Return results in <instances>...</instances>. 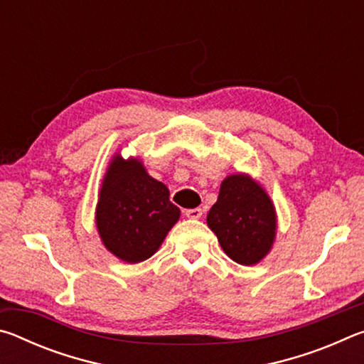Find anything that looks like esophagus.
Segmentation results:
<instances>
[{"instance_id":"obj_1","label":"esophagus","mask_w":364,"mask_h":364,"mask_svg":"<svg viewBox=\"0 0 364 364\" xmlns=\"http://www.w3.org/2000/svg\"><path fill=\"white\" fill-rule=\"evenodd\" d=\"M186 217L191 220H199L202 217V208H189L186 210Z\"/></svg>"}]
</instances>
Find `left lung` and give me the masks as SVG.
<instances>
[{
	"instance_id": "1",
	"label": "left lung",
	"mask_w": 364,
	"mask_h": 364,
	"mask_svg": "<svg viewBox=\"0 0 364 364\" xmlns=\"http://www.w3.org/2000/svg\"><path fill=\"white\" fill-rule=\"evenodd\" d=\"M207 225L231 260L250 267L273 249L278 215L260 183L247 173H232L221 181Z\"/></svg>"
}]
</instances>
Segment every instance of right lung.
Wrapping results in <instances>:
<instances>
[{
  "instance_id": "add662e5",
  "label": "right lung",
  "mask_w": 364,
  "mask_h": 364,
  "mask_svg": "<svg viewBox=\"0 0 364 364\" xmlns=\"http://www.w3.org/2000/svg\"><path fill=\"white\" fill-rule=\"evenodd\" d=\"M95 213L102 245L125 263L156 254L181 215L168 188L147 173L143 160L123 159L120 152L107 165Z\"/></svg>"
}]
</instances>
